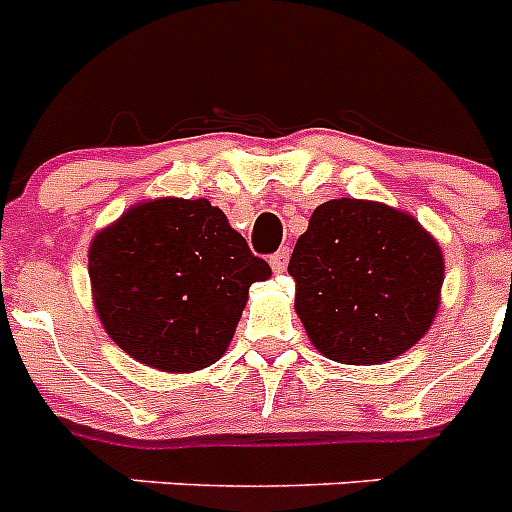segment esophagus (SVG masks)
<instances>
[{
  "instance_id": "obj_1",
  "label": "esophagus",
  "mask_w": 512,
  "mask_h": 512,
  "mask_svg": "<svg viewBox=\"0 0 512 512\" xmlns=\"http://www.w3.org/2000/svg\"><path fill=\"white\" fill-rule=\"evenodd\" d=\"M269 264H271V269L277 271V274H282L289 264V248H279V251L269 259Z\"/></svg>"
}]
</instances>
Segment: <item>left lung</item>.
Here are the masks:
<instances>
[{
  "instance_id": "1",
  "label": "left lung",
  "mask_w": 512,
  "mask_h": 512,
  "mask_svg": "<svg viewBox=\"0 0 512 512\" xmlns=\"http://www.w3.org/2000/svg\"><path fill=\"white\" fill-rule=\"evenodd\" d=\"M307 338L338 364H384L428 333L443 251L410 212L374 200L315 207L289 259Z\"/></svg>"
}]
</instances>
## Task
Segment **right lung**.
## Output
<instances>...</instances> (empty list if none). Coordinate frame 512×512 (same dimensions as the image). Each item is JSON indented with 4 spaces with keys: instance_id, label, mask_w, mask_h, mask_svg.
I'll use <instances>...</instances> for the list:
<instances>
[{
    "instance_id": "add662e5",
    "label": "right lung",
    "mask_w": 512,
    "mask_h": 512,
    "mask_svg": "<svg viewBox=\"0 0 512 512\" xmlns=\"http://www.w3.org/2000/svg\"><path fill=\"white\" fill-rule=\"evenodd\" d=\"M269 277V264L207 200H143L89 243L92 300L107 336L158 372L215 364L233 341L248 287Z\"/></svg>"
}]
</instances>
